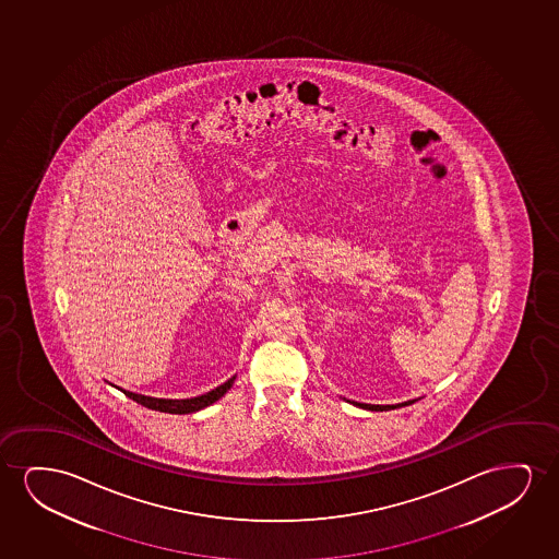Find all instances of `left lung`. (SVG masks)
Returning a JSON list of instances; mask_svg holds the SVG:
<instances>
[{
  "instance_id": "left-lung-1",
  "label": "left lung",
  "mask_w": 559,
  "mask_h": 559,
  "mask_svg": "<svg viewBox=\"0 0 559 559\" xmlns=\"http://www.w3.org/2000/svg\"><path fill=\"white\" fill-rule=\"evenodd\" d=\"M353 405L360 406V408H367V411H391V408H399V406L413 405L414 401H406V403H399V405H365V403H355L352 401Z\"/></svg>"
}]
</instances>
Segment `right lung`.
I'll use <instances>...</instances> for the list:
<instances>
[{
    "label": "right lung",
    "instance_id": "right-lung-1",
    "mask_svg": "<svg viewBox=\"0 0 559 559\" xmlns=\"http://www.w3.org/2000/svg\"><path fill=\"white\" fill-rule=\"evenodd\" d=\"M233 383H235V376H233L230 380H227V382L222 383L219 388H215V390L207 391L204 395L192 399L146 397V395H139V393H133V391L122 390V388H118V390L122 391L126 397L133 399L135 403L146 406V408H151V411H160V413L169 414H191L197 413V411H202V408H206V406L214 405L215 401H219V399L230 390Z\"/></svg>",
    "mask_w": 559,
    "mask_h": 559
}]
</instances>
